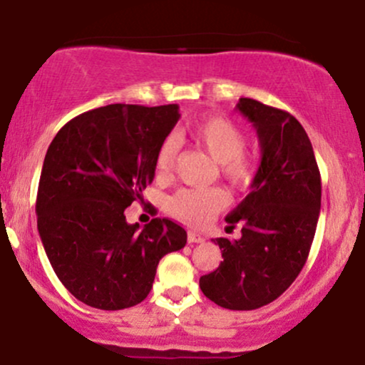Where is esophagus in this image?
Here are the masks:
<instances>
[{
    "mask_svg": "<svg viewBox=\"0 0 365 365\" xmlns=\"http://www.w3.org/2000/svg\"><path fill=\"white\" fill-rule=\"evenodd\" d=\"M187 240H188V244H202V242H204V237L200 235V233H195V232H188V235H187Z\"/></svg>",
    "mask_w": 365,
    "mask_h": 365,
    "instance_id": "34e87169",
    "label": "esophagus"
}]
</instances>
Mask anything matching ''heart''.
<instances>
[{"mask_svg": "<svg viewBox=\"0 0 365 365\" xmlns=\"http://www.w3.org/2000/svg\"><path fill=\"white\" fill-rule=\"evenodd\" d=\"M187 137L195 145L220 163V173L226 182L238 190L252 185L257 166L252 156L245 153V133L223 116H209L197 120L185 130ZM177 158V142L166 137L159 144L154 168L159 178H168ZM226 197L217 188H180L168 200L171 215L187 223L202 226L225 207Z\"/></svg>", "mask_w": 365, "mask_h": 365, "instance_id": "1", "label": "heart"}]
</instances>
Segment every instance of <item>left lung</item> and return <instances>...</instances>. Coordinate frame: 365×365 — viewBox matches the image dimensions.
<instances>
[{
  "mask_svg": "<svg viewBox=\"0 0 365 365\" xmlns=\"http://www.w3.org/2000/svg\"><path fill=\"white\" fill-rule=\"evenodd\" d=\"M237 110L257 130L261 165L250 194L226 216L242 237L216 238L223 261L199 284L221 307L252 311L278 299L302 271L319 220L321 175L295 116L249 98Z\"/></svg>",
  "mask_w": 365,
  "mask_h": 365,
  "instance_id": "left-lung-1",
  "label": "left lung"
}]
</instances>
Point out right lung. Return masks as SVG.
I'll return each mask as SVG.
<instances>
[{
  "instance_id": "add662e5",
  "label": "right lung",
  "mask_w": 365,
  "mask_h": 365,
  "mask_svg": "<svg viewBox=\"0 0 365 365\" xmlns=\"http://www.w3.org/2000/svg\"><path fill=\"white\" fill-rule=\"evenodd\" d=\"M178 118V104H108L75 116L49 144L37 230L60 282L91 307L140 304L163 255L187 244L185 230L166 217L142 230L125 220L154 180L156 150Z\"/></svg>"
}]
</instances>
